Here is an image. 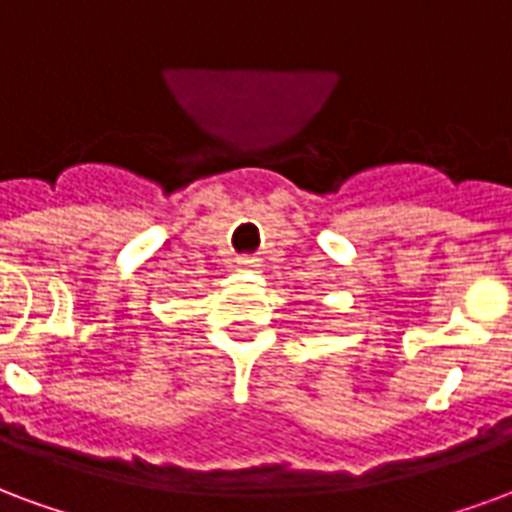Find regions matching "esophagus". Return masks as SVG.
<instances>
[{
  "label": "esophagus",
  "instance_id": "esophagus-1",
  "mask_svg": "<svg viewBox=\"0 0 512 512\" xmlns=\"http://www.w3.org/2000/svg\"><path fill=\"white\" fill-rule=\"evenodd\" d=\"M237 267H240V270H259L261 261L253 259V256H242V259H237Z\"/></svg>",
  "mask_w": 512,
  "mask_h": 512
}]
</instances>
